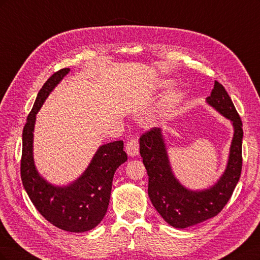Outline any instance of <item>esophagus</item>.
<instances>
[{"label":"esophagus","instance_id":"obj_1","mask_svg":"<svg viewBox=\"0 0 260 260\" xmlns=\"http://www.w3.org/2000/svg\"><path fill=\"white\" fill-rule=\"evenodd\" d=\"M125 152L131 157H135L139 154V142L137 139H131L125 144Z\"/></svg>","mask_w":260,"mask_h":260}]
</instances>
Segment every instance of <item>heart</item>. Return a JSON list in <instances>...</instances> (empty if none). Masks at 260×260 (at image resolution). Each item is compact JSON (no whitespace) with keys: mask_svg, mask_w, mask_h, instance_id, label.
<instances>
[{"mask_svg":"<svg viewBox=\"0 0 260 260\" xmlns=\"http://www.w3.org/2000/svg\"><path fill=\"white\" fill-rule=\"evenodd\" d=\"M168 84H169V81H167V80H161L159 82V86H161V88H165V86L168 85ZM183 96H184V92L181 90V89L178 88V89L172 90L169 93V95H168V98L166 100L167 106L168 107H175L176 105H178L180 103L181 100L183 99Z\"/></svg>","mask_w":260,"mask_h":260,"instance_id":"heart-1","label":"heart"}]
</instances>
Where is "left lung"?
<instances>
[{"instance_id":"left-lung-1","label":"left lung","mask_w":260,"mask_h":260,"mask_svg":"<svg viewBox=\"0 0 260 260\" xmlns=\"http://www.w3.org/2000/svg\"><path fill=\"white\" fill-rule=\"evenodd\" d=\"M206 103L229 119L234 130L225 170L214 185L193 191L180 183L172 172L160 128H153L140 138V154L148 175L149 200L165 221L178 229L217 216L230 200L241 177V118L229 94L218 81H215Z\"/></svg>"}]
</instances>
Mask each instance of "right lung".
Wrapping results in <instances>:
<instances>
[{
  "label": "right lung",
  "mask_w": 260,
  "mask_h": 260,
  "mask_svg": "<svg viewBox=\"0 0 260 260\" xmlns=\"http://www.w3.org/2000/svg\"><path fill=\"white\" fill-rule=\"evenodd\" d=\"M69 68L53 74L39 91L35 105L22 131L20 175L22 185L38 211L61 230L81 233L92 230L104 218L115 171L127 161L122 141L101 145L88 168L68 185H54L39 174L34 159L36 117L50 93L68 73Z\"/></svg>",
  "instance_id": "obj_1"
}]
</instances>
